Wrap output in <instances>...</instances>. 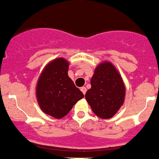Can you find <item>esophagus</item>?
<instances>
[{"mask_svg": "<svg viewBox=\"0 0 159 159\" xmlns=\"http://www.w3.org/2000/svg\"><path fill=\"white\" fill-rule=\"evenodd\" d=\"M81 90H82V93L85 94H86V88L84 87V86H82V87H81Z\"/></svg>", "mask_w": 159, "mask_h": 159, "instance_id": "34e87169", "label": "esophagus"}]
</instances>
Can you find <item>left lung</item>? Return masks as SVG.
Segmentation results:
<instances>
[{"label":"left lung","instance_id":"obj_1","mask_svg":"<svg viewBox=\"0 0 159 159\" xmlns=\"http://www.w3.org/2000/svg\"><path fill=\"white\" fill-rule=\"evenodd\" d=\"M90 85L85 97L93 112L104 120L114 116L125 98V85L116 66L109 61L100 63L94 69Z\"/></svg>","mask_w":159,"mask_h":159}]
</instances>
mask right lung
Wrapping results in <instances>:
<instances>
[{
	"label": "right lung",
	"instance_id": "right-lung-1",
	"mask_svg": "<svg viewBox=\"0 0 159 159\" xmlns=\"http://www.w3.org/2000/svg\"><path fill=\"white\" fill-rule=\"evenodd\" d=\"M69 62L63 57L47 64L39 77L36 98L41 110L50 116L61 119L84 97L68 75Z\"/></svg>",
	"mask_w": 159,
	"mask_h": 159
}]
</instances>
